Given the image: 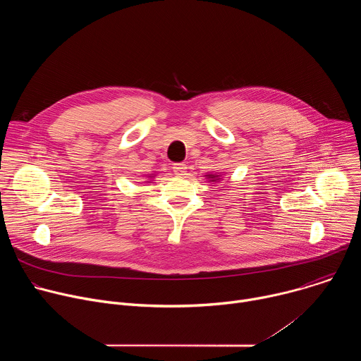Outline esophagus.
Here are the masks:
<instances>
[{
	"instance_id": "obj_1",
	"label": "esophagus",
	"mask_w": 361,
	"mask_h": 361,
	"mask_svg": "<svg viewBox=\"0 0 361 361\" xmlns=\"http://www.w3.org/2000/svg\"><path fill=\"white\" fill-rule=\"evenodd\" d=\"M173 171L177 176H185L187 166L184 163H176V164H173Z\"/></svg>"
}]
</instances>
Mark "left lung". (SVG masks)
Listing matches in <instances>:
<instances>
[{
	"mask_svg": "<svg viewBox=\"0 0 361 361\" xmlns=\"http://www.w3.org/2000/svg\"><path fill=\"white\" fill-rule=\"evenodd\" d=\"M209 178H214V177H213V176H209ZM217 180H219V178H217Z\"/></svg>",
	"mask_w": 361,
	"mask_h": 361,
	"instance_id": "obj_1",
	"label": "left lung"
}]
</instances>
